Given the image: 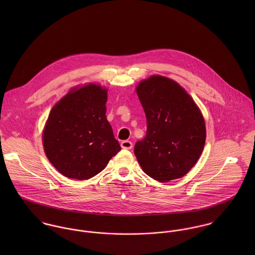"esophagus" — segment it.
<instances>
[{"instance_id":"1","label":"esophagus","mask_w":255,"mask_h":255,"mask_svg":"<svg viewBox=\"0 0 255 255\" xmlns=\"http://www.w3.org/2000/svg\"><path fill=\"white\" fill-rule=\"evenodd\" d=\"M121 146L124 149H131L132 148V142L129 141V140H124V141H122Z\"/></svg>"}]
</instances>
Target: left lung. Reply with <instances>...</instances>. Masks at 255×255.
<instances>
[{
	"label": "left lung",
	"mask_w": 255,
	"mask_h": 255,
	"mask_svg": "<svg viewBox=\"0 0 255 255\" xmlns=\"http://www.w3.org/2000/svg\"><path fill=\"white\" fill-rule=\"evenodd\" d=\"M136 93L147 122L145 137L134 145L138 163L158 182L182 178L204 148L202 114L182 86L165 76L153 75L141 81Z\"/></svg>",
	"instance_id": "1"
}]
</instances>
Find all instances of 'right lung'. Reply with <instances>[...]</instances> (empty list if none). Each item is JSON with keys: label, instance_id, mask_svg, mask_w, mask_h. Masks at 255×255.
I'll return each mask as SVG.
<instances>
[{"label": "right lung", "instance_id": "right-lung-1", "mask_svg": "<svg viewBox=\"0 0 255 255\" xmlns=\"http://www.w3.org/2000/svg\"><path fill=\"white\" fill-rule=\"evenodd\" d=\"M106 102L107 90L89 84L70 91L51 111L44 150L67 178L83 181L96 176L121 150L106 118Z\"/></svg>", "mask_w": 255, "mask_h": 255}]
</instances>
